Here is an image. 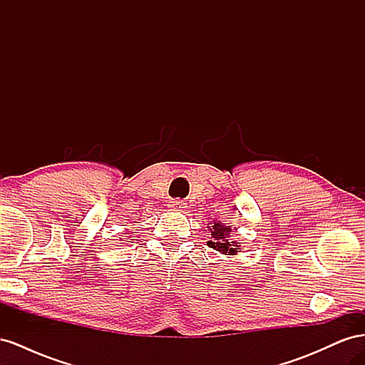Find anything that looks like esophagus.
<instances>
[{
	"label": "esophagus",
	"instance_id": "esophagus-1",
	"mask_svg": "<svg viewBox=\"0 0 365 365\" xmlns=\"http://www.w3.org/2000/svg\"><path fill=\"white\" fill-rule=\"evenodd\" d=\"M187 207V204L182 200H172L169 202V208L176 210V212H182V210Z\"/></svg>",
	"mask_w": 365,
	"mask_h": 365
}]
</instances>
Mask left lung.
<instances>
[{
  "instance_id": "8db88e82",
  "label": "left lung",
  "mask_w": 365,
  "mask_h": 365,
  "mask_svg": "<svg viewBox=\"0 0 365 365\" xmlns=\"http://www.w3.org/2000/svg\"><path fill=\"white\" fill-rule=\"evenodd\" d=\"M210 231H212V237H213V240L208 242L210 248H213L222 254L237 252V250H239V248H236L237 245H235V242H230V239H228L230 231H231L230 227L222 225L220 222H213Z\"/></svg>"
}]
</instances>
